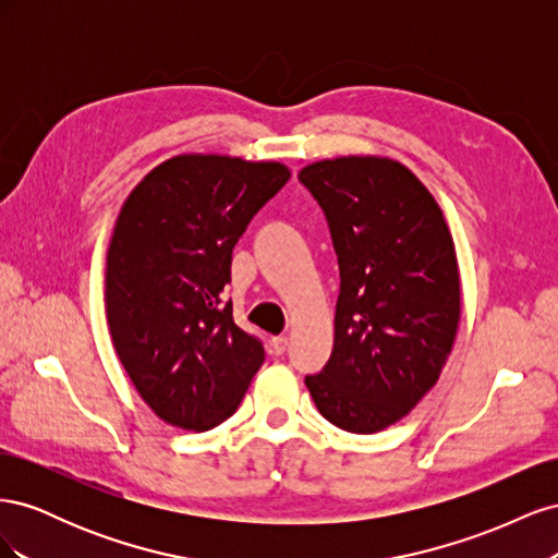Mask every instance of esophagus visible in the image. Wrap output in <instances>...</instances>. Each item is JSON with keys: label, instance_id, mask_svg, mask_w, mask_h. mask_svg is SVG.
<instances>
[{"label": "esophagus", "instance_id": "34e87169", "mask_svg": "<svg viewBox=\"0 0 558 558\" xmlns=\"http://www.w3.org/2000/svg\"><path fill=\"white\" fill-rule=\"evenodd\" d=\"M272 351L277 353V356H283V353L289 351V337H275V340H272Z\"/></svg>", "mask_w": 558, "mask_h": 558}]
</instances>
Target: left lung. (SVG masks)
<instances>
[{"label": "left lung", "instance_id": "8db88e82", "mask_svg": "<svg viewBox=\"0 0 558 558\" xmlns=\"http://www.w3.org/2000/svg\"><path fill=\"white\" fill-rule=\"evenodd\" d=\"M340 263L330 361L305 384L318 412L349 433H379L440 379L461 320L456 248L440 205L391 158L302 167Z\"/></svg>", "mask_w": 558, "mask_h": 558}]
</instances>
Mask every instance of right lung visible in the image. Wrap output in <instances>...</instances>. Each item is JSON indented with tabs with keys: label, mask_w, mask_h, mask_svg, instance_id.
<instances>
[{
	"label": "right lung",
	"mask_w": 558,
	"mask_h": 558,
	"mask_svg": "<svg viewBox=\"0 0 558 558\" xmlns=\"http://www.w3.org/2000/svg\"><path fill=\"white\" fill-rule=\"evenodd\" d=\"M289 179L281 162L189 154L160 162L123 202L107 253L109 332L167 424H223L265 361L221 293L234 244Z\"/></svg>",
	"instance_id": "1"
}]
</instances>
